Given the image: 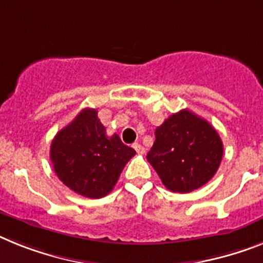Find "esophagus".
<instances>
[{
    "label": "esophagus",
    "instance_id": "34e87169",
    "mask_svg": "<svg viewBox=\"0 0 263 263\" xmlns=\"http://www.w3.org/2000/svg\"><path fill=\"white\" fill-rule=\"evenodd\" d=\"M132 147L135 148V151L138 152V154H144L145 152L144 147H143L142 144H139V143H134V144H132Z\"/></svg>",
    "mask_w": 263,
    "mask_h": 263
}]
</instances>
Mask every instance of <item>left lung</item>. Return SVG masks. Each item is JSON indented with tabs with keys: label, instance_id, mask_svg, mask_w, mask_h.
Here are the masks:
<instances>
[{
	"label": "left lung",
	"instance_id": "left-lung-1",
	"mask_svg": "<svg viewBox=\"0 0 263 263\" xmlns=\"http://www.w3.org/2000/svg\"><path fill=\"white\" fill-rule=\"evenodd\" d=\"M222 156L223 143L215 128L189 109H182L156 128L147 160L170 191L186 194L215 175Z\"/></svg>",
	"mask_w": 263,
	"mask_h": 263
}]
</instances>
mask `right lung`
<instances>
[{
	"label": "right lung",
	"mask_w": 263,
	"mask_h": 263,
	"mask_svg": "<svg viewBox=\"0 0 263 263\" xmlns=\"http://www.w3.org/2000/svg\"><path fill=\"white\" fill-rule=\"evenodd\" d=\"M135 149L119 135L107 136L98 111L85 108L52 140L50 160L59 179L79 195L99 199L111 193Z\"/></svg>",
	"instance_id": "right-lung-1"
}]
</instances>
